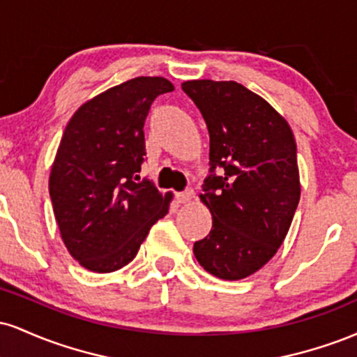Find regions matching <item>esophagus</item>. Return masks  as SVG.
<instances>
[{
    "mask_svg": "<svg viewBox=\"0 0 357 357\" xmlns=\"http://www.w3.org/2000/svg\"><path fill=\"white\" fill-rule=\"evenodd\" d=\"M192 198H195V191L192 190H186V191L178 192V195H176V199H178V203H181V204L191 203Z\"/></svg>",
    "mask_w": 357,
    "mask_h": 357,
    "instance_id": "esophagus-1",
    "label": "esophagus"
}]
</instances>
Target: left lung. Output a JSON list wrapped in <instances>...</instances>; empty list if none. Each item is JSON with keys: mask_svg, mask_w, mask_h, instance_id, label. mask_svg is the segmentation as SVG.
<instances>
[{"mask_svg": "<svg viewBox=\"0 0 357 357\" xmlns=\"http://www.w3.org/2000/svg\"><path fill=\"white\" fill-rule=\"evenodd\" d=\"M210 132L211 171L199 199L213 216L192 252L223 280L260 270L284 243L301 199L297 146L289 122L241 84L183 82Z\"/></svg>", "mask_w": 357, "mask_h": 357, "instance_id": "obj_1", "label": "left lung"}]
</instances>
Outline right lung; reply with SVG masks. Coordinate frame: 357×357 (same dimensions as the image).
<instances>
[{"mask_svg":"<svg viewBox=\"0 0 357 357\" xmlns=\"http://www.w3.org/2000/svg\"><path fill=\"white\" fill-rule=\"evenodd\" d=\"M173 90L165 77L127 80L84 102L65 127L48 190L65 247L90 272L126 267L169 211L173 192L137 183V173L151 104Z\"/></svg>","mask_w":357,"mask_h":357,"instance_id":"right-lung-1","label":"right lung"}]
</instances>
